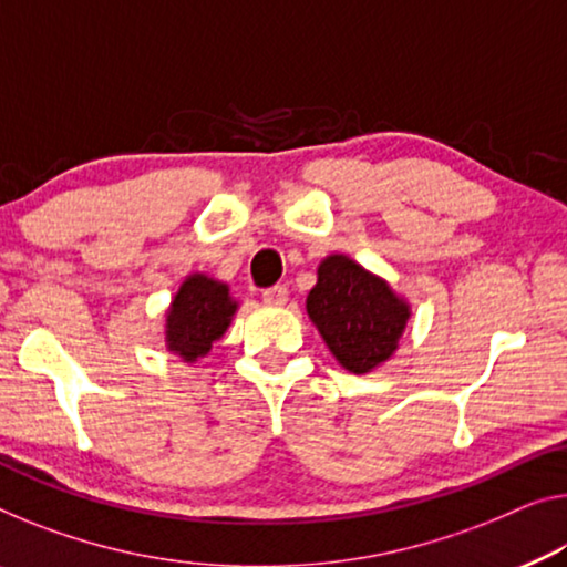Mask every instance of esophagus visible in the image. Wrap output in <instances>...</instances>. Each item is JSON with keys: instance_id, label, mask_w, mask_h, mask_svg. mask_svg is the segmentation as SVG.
Segmentation results:
<instances>
[{"instance_id": "obj_1", "label": "esophagus", "mask_w": 567, "mask_h": 567, "mask_svg": "<svg viewBox=\"0 0 567 567\" xmlns=\"http://www.w3.org/2000/svg\"><path fill=\"white\" fill-rule=\"evenodd\" d=\"M261 298H265L267 306H285V302H287V287L285 285L267 287V290L261 292Z\"/></svg>"}]
</instances>
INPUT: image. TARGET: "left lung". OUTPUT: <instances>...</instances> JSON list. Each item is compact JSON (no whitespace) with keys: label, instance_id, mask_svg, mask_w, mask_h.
<instances>
[{"label":"left lung","instance_id":"1","mask_svg":"<svg viewBox=\"0 0 567 567\" xmlns=\"http://www.w3.org/2000/svg\"><path fill=\"white\" fill-rule=\"evenodd\" d=\"M308 316L341 367L367 374L392 357L410 310L384 280L349 257L333 255L318 267Z\"/></svg>","mask_w":567,"mask_h":567}]
</instances>
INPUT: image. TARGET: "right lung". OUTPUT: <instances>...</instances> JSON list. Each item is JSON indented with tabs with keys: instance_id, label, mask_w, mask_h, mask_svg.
<instances>
[{
	"instance_id": "obj_1",
	"label": "right lung",
	"mask_w": 567,
	"mask_h": 567,
	"mask_svg": "<svg viewBox=\"0 0 567 567\" xmlns=\"http://www.w3.org/2000/svg\"><path fill=\"white\" fill-rule=\"evenodd\" d=\"M236 310L226 285L193 275L177 290L167 312V346L185 361L206 357L210 343L221 338Z\"/></svg>"
}]
</instances>
